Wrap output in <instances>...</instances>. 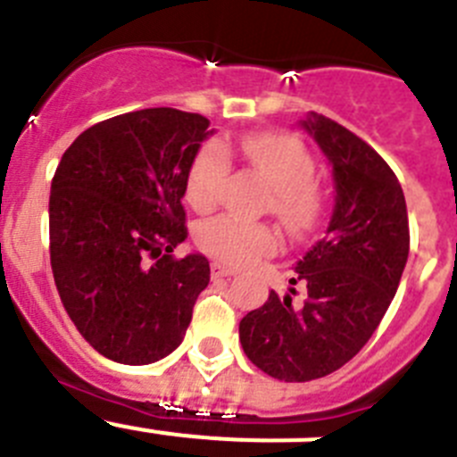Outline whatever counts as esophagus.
<instances>
[{
    "mask_svg": "<svg viewBox=\"0 0 457 457\" xmlns=\"http://www.w3.org/2000/svg\"><path fill=\"white\" fill-rule=\"evenodd\" d=\"M210 274H212V278L231 277V274H236V268H228V265H224V263H220V261H215V263H210Z\"/></svg>",
    "mask_w": 457,
    "mask_h": 457,
    "instance_id": "34e87169",
    "label": "esophagus"
}]
</instances>
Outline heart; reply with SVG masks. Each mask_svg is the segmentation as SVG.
Masks as SVG:
<instances>
[{
    "label": "heart",
    "instance_id": "1",
    "mask_svg": "<svg viewBox=\"0 0 457 457\" xmlns=\"http://www.w3.org/2000/svg\"><path fill=\"white\" fill-rule=\"evenodd\" d=\"M245 162L272 185L265 210L272 212L290 237L313 233L325 215V192L313 180L316 157L300 137L290 132H253L240 139ZM228 176V151L210 139L196 151L185 179V196L199 212L212 210L221 199ZM196 245L208 256L231 265H249L277 252L278 237L272 226L220 215L196 228Z\"/></svg>",
    "mask_w": 457,
    "mask_h": 457
}]
</instances>
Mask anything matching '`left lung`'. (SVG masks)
<instances>
[{
  "instance_id": "left-lung-1",
  "label": "left lung",
  "mask_w": 457,
  "mask_h": 457,
  "mask_svg": "<svg viewBox=\"0 0 457 457\" xmlns=\"http://www.w3.org/2000/svg\"><path fill=\"white\" fill-rule=\"evenodd\" d=\"M334 167L337 205L327 236L302 258L290 284L304 286L240 320V343L274 379L309 382L348 364L394 300L410 253L405 194L389 164L348 128L311 114L302 123Z\"/></svg>"
}]
</instances>
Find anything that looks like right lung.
Here are the masks:
<instances>
[{"mask_svg": "<svg viewBox=\"0 0 457 457\" xmlns=\"http://www.w3.org/2000/svg\"><path fill=\"white\" fill-rule=\"evenodd\" d=\"M208 125L173 107L128 112L84 130L56 167L54 284L79 334L112 361L173 353L208 286L205 256H173L187 237L180 199Z\"/></svg>", "mask_w": 457, "mask_h": 457, "instance_id": "1", "label": "right lung"}]
</instances>
